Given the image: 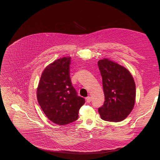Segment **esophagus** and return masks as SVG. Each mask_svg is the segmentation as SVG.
Returning <instances> with one entry per match:
<instances>
[{
    "label": "esophagus",
    "instance_id": "esophagus-1",
    "mask_svg": "<svg viewBox=\"0 0 160 160\" xmlns=\"http://www.w3.org/2000/svg\"><path fill=\"white\" fill-rule=\"evenodd\" d=\"M86 101H87V102H88V103H89V102H90V101H91V98L90 97H87V98H86Z\"/></svg>",
    "mask_w": 160,
    "mask_h": 160
}]
</instances>
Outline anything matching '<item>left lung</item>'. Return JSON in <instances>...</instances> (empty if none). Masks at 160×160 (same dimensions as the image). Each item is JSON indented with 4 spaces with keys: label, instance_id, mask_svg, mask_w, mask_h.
<instances>
[{
    "label": "left lung",
    "instance_id": "obj_1",
    "mask_svg": "<svg viewBox=\"0 0 160 160\" xmlns=\"http://www.w3.org/2000/svg\"><path fill=\"white\" fill-rule=\"evenodd\" d=\"M105 101L98 111L108 122H121L132 111L135 101V83L125 67L107 58L99 60Z\"/></svg>",
    "mask_w": 160,
    "mask_h": 160
}]
</instances>
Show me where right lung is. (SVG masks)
<instances>
[{
  "label": "right lung",
  "mask_w": 160,
  "mask_h": 160,
  "mask_svg": "<svg viewBox=\"0 0 160 160\" xmlns=\"http://www.w3.org/2000/svg\"><path fill=\"white\" fill-rule=\"evenodd\" d=\"M70 62L71 57H64L49 64L42 73L37 90V100L45 115L60 125L76 121L85 102L72 85Z\"/></svg>",
  "instance_id": "1"
}]
</instances>
